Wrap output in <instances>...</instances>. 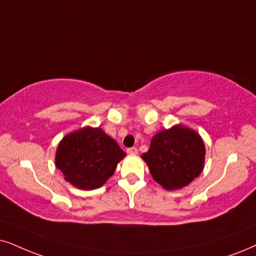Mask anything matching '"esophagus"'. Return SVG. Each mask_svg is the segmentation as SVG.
Instances as JSON below:
<instances>
[{"label":"esophagus","instance_id":"obj_1","mask_svg":"<svg viewBox=\"0 0 256 256\" xmlns=\"http://www.w3.org/2000/svg\"><path fill=\"white\" fill-rule=\"evenodd\" d=\"M128 154H138L137 148H128Z\"/></svg>","mask_w":256,"mask_h":256}]
</instances>
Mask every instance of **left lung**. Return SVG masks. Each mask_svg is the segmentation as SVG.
<instances>
[{
	"instance_id": "obj_1",
	"label": "left lung",
	"mask_w": 256,
	"mask_h": 256,
	"mask_svg": "<svg viewBox=\"0 0 256 256\" xmlns=\"http://www.w3.org/2000/svg\"><path fill=\"white\" fill-rule=\"evenodd\" d=\"M142 160L148 164L152 178L164 189H182L204 169V142L195 130L177 124L154 134Z\"/></svg>"
}]
</instances>
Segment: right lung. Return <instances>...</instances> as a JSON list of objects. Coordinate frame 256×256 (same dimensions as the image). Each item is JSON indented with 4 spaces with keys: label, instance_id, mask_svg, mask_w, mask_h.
<instances>
[{
    "label": "right lung",
    "instance_id": "right-lung-1",
    "mask_svg": "<svg viewBox=\"0 0 256 256\" xmlns=\"http://www.w3.org/2000/svg\"><path fill=\"white\" fill-rule=\"evenodd\" d=\"M126 154L100 128H85L61 139L56 166L64 180L82 190L98 189L106 183Z\"/></svg>",
    "mask_w": 256,
    "mask_h": 256
}]
</instances>
